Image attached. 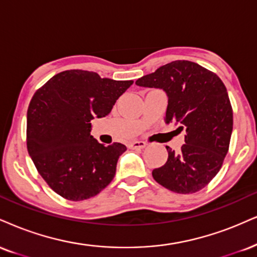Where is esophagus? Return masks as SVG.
I'll return each instance as SVG.
<instances>
[{"label": "esophagus", "mask_w": 257, "mask_h": 257, "mask_svg": "<svg viewBox=\"0 0 257 257\" xmlns=\"http://www.w3.org/2000/svg\"><path fill=\"white\" fill-rule=\"evenodd\" d=\"M128 147L132 148V150H141V148L146 147V142L145 141H133L128 145Z\"/></svg>", "instance_id": "obj_1"}]
</instances>
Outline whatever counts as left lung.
<instances>
[{"label":"left lung","mask_w":257,"mask_h":257,"mask_svg":"<svg viewBox=\"0 0 257 257\" xmlns=\"http://www.w3.org/2000/svg\"><path fill=\"white\" fill-rule=\"evenodd\" d=\"M144 87L163 88L169 97L166 123L185 129V144L154 169L153 178L166 189L193 194L205 188L228 152L233 111L224 82L215 73L190 61H174L137 80Z\"/></svg>","instance_id":"1"}]
</instances>
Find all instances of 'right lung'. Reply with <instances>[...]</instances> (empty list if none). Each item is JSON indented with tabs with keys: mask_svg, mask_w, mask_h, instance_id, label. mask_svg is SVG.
<instances>
[{
	"mask_svg": "<svg viewBox=\"0 0 257 257\" xmlns=\"http://www.w3.org/2000/svg\"><path fill=\"white\" fill-rule=\"evenodd\" d=\"M133 80L101 79L88 70H64L36 91L27 110V151L39 175L70 201L93 197L111 183L126 147L91 135V120L110 113Z\"/></svg>",
	"mask_w": 257,
	"mask_h": 257,
	"instance_id": "add662e5",
	"label": "right lung"
}]
</instances>
